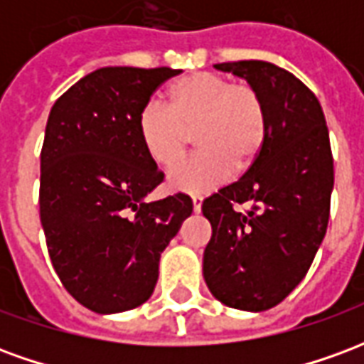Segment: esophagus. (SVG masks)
I'll return each instance as SVG.
<instances>
[{"instance_id": "34e87169", "label": "esophagus", "mask_w": 364, "mask_h": 364, "mask_svg": "<svg viewBox=\"0 0 364 364\" xmlns=\"http://www.w3.org/2000/svg\"><path fill=\"white\" fill-rule=\"evenodd\" d=\"M200 206H203V197H193V213H200Z\"/></svg>"}]
</instances>
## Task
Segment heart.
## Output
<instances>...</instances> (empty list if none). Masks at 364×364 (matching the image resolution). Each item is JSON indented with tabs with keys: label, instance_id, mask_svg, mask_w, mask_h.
<instances>
[{
	"label": "heart",
	"instance_id": "1",
	"mask_svg": "<svg viewBox=\"0 0 364 364\" xmlns=\"http://www.w3.org/2000/svg\"><path fill=\"white\" fill-rule=\"evenodd\" d=\"M200 151L169 173V185L200 195L259 158L267 138L265 101L250 83H230L210 72L189 74L166 91V107L148 103L138 114V138L146 156L161 169L177 166L189 134Z\"/></svg>",
	"mask_w": 364,
	"mask_h": 364
}]
</instances>
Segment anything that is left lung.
I'll list each match as a JSON object with an SVG mask.
<instances>
[{
    "label": "left lung",
    "mask_w": 364,
    "mask_h": 364,
    "mask_svg": "<svg viewBox=\"0 0 364 364\" xmlns=\"http://www.w3.org/2000/svg\"><path fill=\"white\" fill-rule=\"evenodd\" d=\"M259 91L267 138L245 175L205 198L213 237L203 255L222 304L265 312L302 281L326 236L333 158L320 101L298 77L263 60L214 64ZM234 204H250L245 213Z\"/></svg>",
    "instance_id": "left-lung-1"
}]
</instances>
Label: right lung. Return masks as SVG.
Here are the masks:
<instances>
[{
	"mask_svg": "<svg viewBox=\"0 0 364 364\" xmlns=\"http://www.w3.org/2000/svg\"><path fill=\"white\" fill-rule=\"evenodd\" d=\"M181 70L99 68L54 103L41 151V224L54 271L97 314L144 304L161 252L193 213L183 193L148 200L164 173L144 151L138 114Z\"/></svg>",
	"mask_w": 364,
	"mask_h": 364,
	"instance_id": "obj_1",
	"label": "right lung"
}]
</instances>
